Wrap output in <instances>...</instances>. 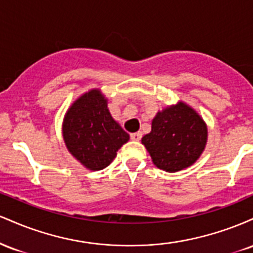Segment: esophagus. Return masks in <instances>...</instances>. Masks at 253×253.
<instances>
[{"label":"esophagus","mask_w":253,"mask_h":253,"mask_svg":"<svg viewBox=\"0 0 253 253\" xmlns=\"http://www.w3.org/2000/svg\"><path fill=\"white\" fill-rule=\"evenodd\" d=\"M141 136H143V133H141V132L132 133V134H130V139H132V140L139 141V140H140V139H141Z\"/></svg>","instance_id":"34e87169"}]
</instances>
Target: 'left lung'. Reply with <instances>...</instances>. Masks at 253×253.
I'll return each mask as SVG.
<instances>
[{
  "label": "left lung",
  "mask_w": 253,
  "mask_h": 253,
  "mask_svg": "<svg viewBox=\"0 0 253 253\" xmlns=\"http://www.w3.org/2000/svg\"><path fill=\"white\" fill-rule=\"evenodd\" d=\"M207 141V127L200 115L184 103L159 112L152 129L144 135L153 164L168 172H176L195 163Z\"/></svg>",
  "instance_id": "8db88e82"
}]
</instances>
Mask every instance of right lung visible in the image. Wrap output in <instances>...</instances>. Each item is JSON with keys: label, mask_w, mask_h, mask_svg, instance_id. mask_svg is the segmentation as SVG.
<instances>
[{"label": "right lung", "mask_w": 253, "mask_h": 253, "mask_svg": "<svg viewBox=\"0 0 253 253\" xmlns=\"http://www.w3.org/2000/svg\"><path fill=\"white\" fill-rule=\"evenodd\" d=\"M66 147L90 170H102L114 161L129 135L113 120L107 100L91 90L71 106L63 125Z\"/></svg>", "instance_id": "1"}]
</instances>
